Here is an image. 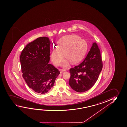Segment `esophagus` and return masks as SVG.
<instances>
[{"label": "esophagus", "instance_id": "34e87169", "mask_svg": "<svg viewBox=\"0 0 127 127\" xmlns=\"http://www.w3.org/2000/svg\"><path fill=\"white\" fill-rule=\"evenodd\" d=\"M60 72H61V73H62L66 71V70L65 69H60Z\"/></svg>", "mask_w": 127, "mask_h": 127}]
</instances>
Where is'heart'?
Returning a JSON list of instances; mask_svg holds the SVG:
<instances>
[{"instance_id":"b5f03b06","label":"heart","mask_w":127,"mask_h":127,"mask_svg":"<svg viewBox=\"0 0 127 127\" xmlns=\"http://www.w3.org/2000/svg\"><path fill=\"white\" fill-rule=\"evenodd\" d=\"M87 44L85 40L76 35H70L61 38L57 44V49H53L51 53V60L54 64H61L64 57L71 63H76L81 60L87 50ZM65 61L63 66H68Z\"/></svg>"}]
</instances>
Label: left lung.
<instances>
[{"label": "left lung", "mask_w": 127, "mask_h": 127, "mask_svg": "<svg viewBox=\"0 0 127 127\" xmlns=\"http://www.w3.org/2000/svg\"><path fill=\"white\" fill-rule=\"evenodd\" d=\"M102 66L100 50L94 42L82 62L70 69L69 85L78 93L89 90L98 79Z\"/></svg>", "instance_id": "1"}]
</instances>
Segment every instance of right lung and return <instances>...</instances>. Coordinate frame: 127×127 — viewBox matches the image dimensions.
<instances>
[{
	"instance_id": "obj_1",
	"label": "right lung",
	"mask_w": 127,
	"mask_h": 127,
	"mask_svg": "<svg viewBox=\"0 0 127 127\" xmlns=\"http://www.w3.org/2000/svg\"><path fill=\"white\" fill-rule=\"evenodd\" d=\"M49 38H38L28 44L20 56L22 76L29 87L38 94H44L53 87L60 72L50 60Z\"/></svg>"
}]
</instances>
